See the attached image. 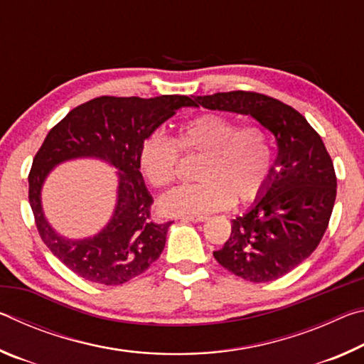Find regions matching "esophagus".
I'll list each match as a JSON object with an SVG mask.
<instances>
[{
    "mask_svg": "<svg viewBox=\"0 0 364 364\" xmlns=\"http://www.w3.org/2000/svg\"><path fill=\"white\" fill-rule=\"evenodd\" d=\"M180 220L183 223H189V221H193V223H202V221L207 220V217H204V215H197V217H181Z\"/></svg>",
    "mask_w": 364,
    "mask_h": 364,
    "instance_id": "obj_1",
    "label": "esophagus"
}]
</instances>
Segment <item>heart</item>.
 <instances>
[{
	"mask_svg": "<svg viewBox=\"0 0 364 364\" xmlns=\"http://www.w3.org/2000/svg\"><path fill=\"white\" fill-rule=\"evenodd\" d=\"M181 151L202 160L191 186L171 191L160 200L167 215H202L221 210L232 200L255 199L267 184L273 154L268 136L258 127H237L218 114H204L180 128L176 141L154 133L139 147V168L151 186L165 189L176 178Z\"/></svg>",
	"mask_w": 364,
	"mask_h": 364,
	"instance_id": "heart-1",
	"label": "heart"
}]
</instances>
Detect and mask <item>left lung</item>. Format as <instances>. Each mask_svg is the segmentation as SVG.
I'll return each mask as SVG.
<instances>
[{"label": "left lung", "mask_w": 364, "mask_h": 364, "mask_svg": "<svg viewBox=\"0 0 364 364\" xmlns=\"http://www.w3.org/2000/svg\"><path fill=\"white\" fill-rule=\"evenodd\" d=\"M250 115L273 133L278 156L267 184L215 260L245 281L287 274L318 247L336 202V171L319 134L297 110L252 91L194 96L193 107Z\"/></svg>", "instance_id": "obj_1"}]
</instances>
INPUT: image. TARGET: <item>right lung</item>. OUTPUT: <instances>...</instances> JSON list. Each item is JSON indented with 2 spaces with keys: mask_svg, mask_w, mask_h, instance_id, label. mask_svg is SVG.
<instances>
[{
  "mask_svg": "<svg viewBox=\"0 0 364 364\" xmlns=\"http://www.w3.org/2000/svg\"><path fill=\"white\" fill-rule=\"evenodd\" d=\"M181 107H193V100L176 95L96 97L70 110L36 152L28 175L36 228L54 257L83 279L119 286L144 273L162 254L171 221L156 223L151 218L154 200L139 171V147ZM77 158L101 159L117 170V200L100 233L69 240L44 217L41 191L53 168Z\"/></svg>",
  "mask_w": 364,
  "mask_h": 364,
  "instance_id": "obj_1",
  "label": "right lung"
}]
</instances>
